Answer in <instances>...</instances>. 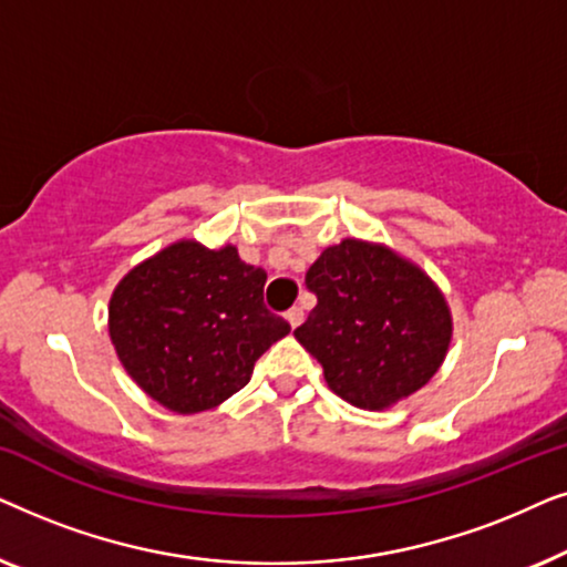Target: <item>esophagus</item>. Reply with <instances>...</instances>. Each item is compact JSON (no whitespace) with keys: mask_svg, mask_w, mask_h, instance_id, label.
I'll return each instance as SVG.
<instances>
[{"mask_svg":"<svg viewBox=\"0 0 567 567\" xmlns=\"http://www.w3.org/2000/svg\"><path fill=\"white\" fill-rule=\"evenodd\" d=\"M286 320H289L291 328H299V324L305 322V309H301V307H291L289 312H286Z\"/></svg>","mask_w":567,"mask_h":567,"instance_id":"34e87169","label":"esophagus"}]
</instances>
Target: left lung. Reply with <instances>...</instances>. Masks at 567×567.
<instances>
[{"instance_id":"obj_1","label":"left lung","mask_w":567,"mask_h":567,"mask_svg":"<svg viewBox=\"0 0 567 567\" xmlns=\"http://www.w3.org/2000/svg\"><path fill=\"white\" fill-rule=\"evenodd\" d=\"M317 307L293 336L338 398L384 410L436 374L452 340L444 293L384 245L343 239L307 270Z\"/></svg>"}]
</instances>
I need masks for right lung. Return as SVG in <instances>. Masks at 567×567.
Returning <instances> with one entry per match:
<instances>
[{
    "label": "right lung",
    "mask_w": 567,
    "mask_h": 567,
    "mask_svg": "<svg viewBox=\"0 0 567 567\" xmlns=\"http://www.w3.org/2000/svg\"><path fill=\"white\" fill-rule=\"evenodd\" d=\"M266 278L235 245L208 250L193 239L138 262L115 286L107 309L123 369L173 413L221 405L291 330L262 305Z\"/></svg>",
    "instance_id": "1"
}]
</instances>
